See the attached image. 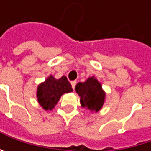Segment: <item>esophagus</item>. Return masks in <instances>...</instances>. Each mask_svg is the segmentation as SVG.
<instances>
[{"mask_svg": "<svg viewBox=\"0 0 151 151\" xmlns=\"http://www.w3.org/2000/svg\"><path fill=\"white\" fill-rule=\"evenodd\" d=\"M71 84H72V87H73V89H74V88H75L76 84H77V81L73 80V81H72V82H71Z\"/></svg>", "mask_w": 151, "mask_h": 151, "instance_id": "obj_1", "label": "esophagus"}]
</instances>
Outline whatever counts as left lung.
Masks as SVG:
<instances>
[{"mask_svg":"<svg viewBox=\"0 0 151 151\" xmlns=\"http://www.w3.org/2000/svg\"><path fill=\"white\" fill-rule=\"evenodd\" d=\"M75 90L80 96V103L83 107L95 112H98L102 107L105 93L94 77L88 78L85 82H78L76 85Z\"/></svg>","mask_w":151,"mask_h":151,"instance_id":"obj_1","label":"left lung"}]
</instances>
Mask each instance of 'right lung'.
Returning <instances> with one entry per match:
<instances>
[{
	"label": "right lung",
	"mask_w": 151,
	"mask_h": 151,
	"mask_svg": "<svg viewBox=\"0 0 151 151\" xmlns=\"http://www.w3.org/2000/svg\"><path fill=\"white\" fill-rule=\"evenodd\" d=\"M72 91V85L66 77L63 76L59 79H56L50 75L38 86L37 96L39 104L44 109L48 110L54 107L62 94Z\"/></svg>",
	"instance_id": "obj_1"
}]
</instances>
